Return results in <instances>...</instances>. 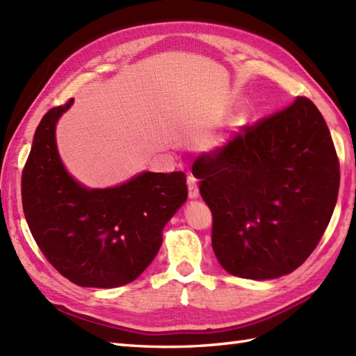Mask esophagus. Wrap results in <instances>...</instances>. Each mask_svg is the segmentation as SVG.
Returning a JSON list of instances; mask_svg holds the SVG:
<instances>
[{"label":"esophagus","instance_id":"esophagus-1","mask_svg":"<svg viewBox=\"0 0 356 356\" xmlns=\"http://www.w3.org/2000/svg\"><path fill=\"white\" fill-rule=\"evenodd\" d=\"M194 176H188V194L189 198H197L198 197V184Z\"/></svg>","mask_w":356,"mask_h":356}]
</instances>
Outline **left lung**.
<instances>
[{
    "label": "left lung",
    "mask_w": 356,
    "mask_h": 356,
    "mask_svg": "<svg viewBox=\"0 0 356 356\" xmlns=\"http://www.w3.org/2000/svg\"><path fill=\"white\" fill-rule=\"evenodd\" d=\"M212 212V248L234 277L293 272L321 242L340 188L330 129L305 96L194 162Z\"/></svg>",
    "instance_id": "1"
}]
</instances>
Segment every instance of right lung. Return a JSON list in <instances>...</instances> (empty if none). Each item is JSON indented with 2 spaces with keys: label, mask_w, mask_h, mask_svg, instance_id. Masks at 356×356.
<instances>
[{
  "label": "right lung",
  "mask_w": 356,
  "mask_h": 356,
  "mask_svg": "<svg viewBox=\"0 0 356 356\" xmlns=\"http://www.w3.org/2000/svg\"><path fill=\"white\" fill-rule=\"evenodd\" d=\"M54 106L34 134L22 171V207L43 256L81 287L113 289L138 278L156 256L162 229L188 197L184 171L143 172L120 186L87 189L60 161Z\"/></svg>",
  "instance_id": "add662e5"
}]
</instances>
